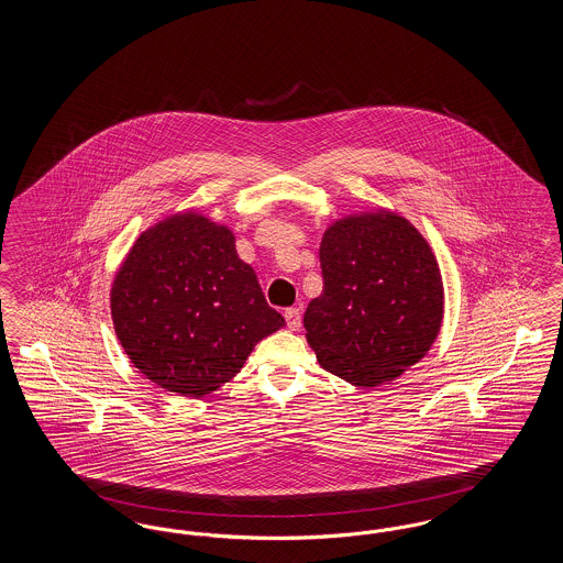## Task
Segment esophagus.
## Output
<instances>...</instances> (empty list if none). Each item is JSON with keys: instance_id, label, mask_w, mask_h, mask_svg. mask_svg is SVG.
Returning a JSON list of instances; mask_svg holds the SVG:
<instances>
[{"instance_id": "esophagus-1", "label": "esophagus", "mask_w": 563, "mask_h": 563, "mask_svg": "<svg viewBox=\"0 0 563 563\" xmlns=\"http://www.w3.org/2000/svg\"><path fill=\"white\" fill-rule=\"evenodd\" d=\"M285 321H287V327L291 331H297L301 327V312H299V308H287L285 310Z\"/></svg>"}]
</instances>
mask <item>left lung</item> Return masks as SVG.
I'll list each match as a JSON object with an SVG mask.
<instances>
[{
	"instance_id": "obj_1",
	"label": "left lung",
	"mask_w": 563,
	"mask_h": 563,
	"mask_svg": "<svg viewBox=\"0 0 563 563\" xmlns=\"http://www.w3.org/2000/svg\"><path fill=\"white\" fill-rule=\"evenodd\" d=\"M322 294L303 314L322 369L369 388L429 352L443 283L429 242L399 214H354L322 236Z\"/></svg>"
}]
</instances>
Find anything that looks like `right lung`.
Wrapping results in <instances>:
<instances>
[{
    "mask_svg": "<svg viewBox=\"0 0 563 563\" xmlns=\"http://www.w3.org/2000/svg\"><path fill=\"white\" fill-rule=\"evenodd\" d=\"M111 317L134 367L186 397L239 374L285 319L239 260L234 236L207 217H168L134 242L111 287Z\"/></svg>",
    "mask_w": 563,
    "mask_h": 563,
    "instance_id": "right-lung-1",
    "label": "right lung"
}]
</instances>
